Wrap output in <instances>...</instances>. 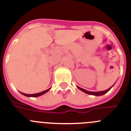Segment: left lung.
Listing matches in <instances>:
<instances>
[{
    "label": "left lung",
    "mask_w": 131,
    "mask_h": 131,
    "mask_svg": "<svg viewBox=\"0 0 131 131\" xmlns=\"http://www.w3.org/2000/svg\"><path fill=\"white\" fill-rule=\"evenodd\" d=\"M113 84V85H114ZM112 86L111 87L109 88L108 89H107V90H106V91H99V92H91V91H86V90H84V89H82V88L79 87V86H77V88H78L79 90H81V91H83V92H84V93H86V94H90V95H93V96H102L104 95V94H105L106 93H107V92H108L111 89H112V87L113 86Z\"/></svg>",
    "instance_id": "8db88e82"
}]
</instances>
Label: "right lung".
Masks as SVG:
<instances>
[{
  "mask_svg": "<svg viewBox=\"0 0 131 131\" xmlns=\"http://www.w3.org/2000/svg\"><path fill=\"white\" fill-rule=\"evenodd\" d=\"M51 89V88H50V89H47L46 91H42L41 92H39V93H36V94H25V93H23V92H21V94H22L23 95L25 96H27V97H38V96H40L44 94L47 93L48 91H50V89Z\"/></svg>",
  "mask_w": 131,
  "mask_h": 131,
  "instance_id": "right-lung-1",
  "label": "right lung"
}]
</instances>
